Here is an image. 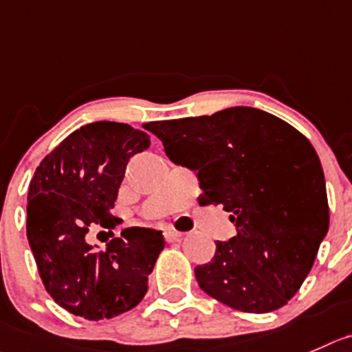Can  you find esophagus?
<instances>
[{
    "label": "esophagus",
    "mask_w": 352,
    "mask_h": 352,
    "mask_svg": "<svg viewBox=\"0 0 352 352\" xmlns=\"http://www.w3.org/2000/svg\"><path fill=\"white\" fill-rule=\"evenodd\" d=\"M182 236H183L182 232H176V230H173V228L164 230V239H166L167 242H174V240H179Z\"/></svg>",
    "instance_id": "esophagus-1"
}]
</instances>
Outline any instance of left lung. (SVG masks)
Returning a JSON list of instances; mask_svg holds the SVG:
<instances>
[{
  "label": "left lung",
  "mask_w": 352,
  "mask_h": 352,
  "mask_svg": "<svg viewBox=\"0 0 352 352\" xmlns=\"http://www.w3.org/2000/svg\"><path fill=\"white\" fill-rule=\"evenodd\" d=\"M143 128L174 164L197 170L204 202L223 204L236 226L212 261L195 267L200 289L245 313L285 306L329 232L323 169L309 140L254 107Z\"/></svg>",
  "instance_id": "left-lung-1"
}]
</instances>
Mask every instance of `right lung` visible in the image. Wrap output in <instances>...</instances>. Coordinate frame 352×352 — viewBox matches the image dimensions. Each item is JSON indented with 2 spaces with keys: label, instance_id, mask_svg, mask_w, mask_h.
Here are the masks:
<instances>
[{
  "label": "right lung",
  "instance_id": "obj_1",
  "mask_svg": "<svg viewBox=\"0 0 352 352\" xmlns=\"http://www.w3.org/2000/svg\"><path fill=\"white\" fill-rule=\"evenodd\" d=\"M148 146L146 133L128 124H86L43 159L29 185V245L45 289L76 316L113 318L133 309L148 290L162 232L128 228L103 250L86 242L95 224L112 233L117 217L110 209L126 166Z\"/></svg>",
  "mask_w": 352,
  "mask_h": 352
}]
</instances>
